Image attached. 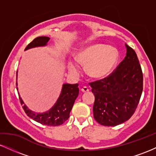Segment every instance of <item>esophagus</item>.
Here are the masks:
<instances>
[{
	"instance_id": "34e87169",
	"label": "esophagus",
	"mask_w": 156,
	"mask_h": 156,
	"mask_svg": "<svg viewBox=\"0 0 156 156\" xmlns=\"http://www.w3.org/2000/svg\"><path fill=\"white\" fill-rule=\"evenodd\" d=\"M89 91V89L87 88V87H83V88L81 89V92H84V93H85V92H88Z\"/></svg>"
}]
</instances>
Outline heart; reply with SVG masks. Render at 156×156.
Listing matches in <instances>:
<instances>
[{
    "instance_id": "heart-1",
    "label": "heart",
    "mask_w": 156,
    "mask_h": 156,
    "mask_svg": "<svg viewBox=\"0 0 156 156\" xmlns=\"http://www.w3.org/2000/svg\"><path fill=\"white\" fill-rule=\"evenodd\" d=\"M119 58L117 50L112 46L95 44L86 47L76 54L75 59L85 67L86 73L93 78L107 76L115 67ZM68 72L72 75L78 74V66L69 62L67 64Z\"/></svg>"
}]
</instances>
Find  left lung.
I'll list each match as a JSON object with an SVG mask.
<instances>
[{
    "instance_id": "obj_1",
    "label": "left lung",
    "mask_w": 156,
    "mask_h": 156,
    "mask_svg": "<svg viewBox=\"0 0 156 156\" xmlns=\"http://www.w3.org/2000/svg\"><path fill=\"white\" fill-rule=\"evenodd\" d=\"M126 56L110 76L90 83L94 94V119L116 126L132 117L143 90V75L136 52L125 44Z\"/></svg>"
}]
</instances>
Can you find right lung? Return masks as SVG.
<instances>
[{"mask_svg": "<svg viewBox=\"0 0 156 156\" xmlns=\"http://www.w3.org/2000/svg\"><path fill=\"white\" fill-rule=\"evenodd\" d=\"M49 39L50 38L48 37H37L31 43L28 44L25 51L34 48L46 46ZM16 86H17V82L16 83ZM78 87V83L63 84L60 95L55 104L49 110L43 113H36L28 108L18 93L20 101L28 117L42 125L57 126L63 124L69 118V113L72 110L73 104L79 94V89ZM17 90H18L17 87Z\"/></svg>", "mask_w": 156, "mask_h": 156, "instance_id": "add662e5", "label": "right lung"}]
</instances>
